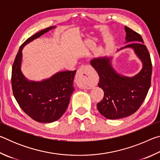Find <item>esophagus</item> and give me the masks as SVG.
Instances as JSON below:
<instances>
[{"label": "esophagus", "mask_w": 160, "mask_h": 160, "mask_svg": "<svg viewBox=\"0 0 160 160\" xmlns=\"http://www.w3.org/2000/svg\"><path fill=\"white\" fill-rule=\"evenodd\" d=\"M91 70L92 68L90 66H82L78 69L76 75V80L81 88H89L88 80L90 77Z\"/></svg>", "instance_id": "esophagus-1"}]
</instances>
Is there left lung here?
Here are the masks:
<instances>
[{
  "label": "left lung",
  "mask_w": 160,
  "mask_h": 160,
  "mask_svg": "<svg viewBox=\"0 0 160 160\" xmlns=\"http://www.w3.org/2000/svg\"><path fill=\"white\" fill-rule=\"evenodd\" d=\"M124 47L133 49L140 60L142 68L133 77L118 74L112 67V57L94 58L90 61L99 76L98 86L104 90L102 100L97 103L99 113L109 119H118L134 113L144 102L151 85L152 66L150 53L142 37L128 27ZM119 51V50H118Z\"/></svg>",
  "instance_id": "1"
}]
</instances>
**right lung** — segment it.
<instances>
[{
    "instance_id": "right-lung-1",
    "label": "right lung",
    "mask_w": 160,
    "mask_h": 160,
    "mask_svg": "<svg viewBox=\"0 0 160 160\" xmlns=\"http://www.w3.org/2000/svg\"><path fill=\"white\" fill-rule=\"evenodd\" d=\"M55 28H46L28 38L19 48L12 68V88L16 101L24 112L40 123L57 121L66 112L74 91L76 70L59 72L39 82L28 80L21 71L22 51L28 43Z\"/></svg>"
}]
</instances>
